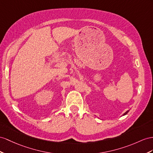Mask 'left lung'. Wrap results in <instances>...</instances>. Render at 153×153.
Wrapping results in <instances>:
<instances>
[{
	"mask_svg": "<svg viewBox=\"0 0 153 153\" xmlns=\"http://www.w3.org/2000/svg\"><path fill=\"white\" fill-rule=\"evenodd\" d=\"M128 111H126V112H125L124 113V114H123V116H125V115H126V114H127V113L128 112Z\"/></svg>",
	"mask_w": 153,
	"mask_h": 153,
	"instance_id": "obj_1",
	"label": "left lung"
}]
</instances>
